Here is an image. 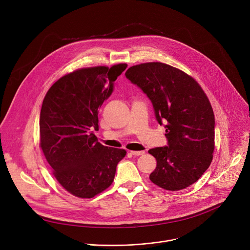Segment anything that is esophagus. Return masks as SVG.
Here are the masks:
<instances>
[{"label": "esophagus", "mask_w": 250, "mask_h": 250, "mask_svg": "<svg viewBox=\"0 0 250 250\" xmlns=\"http://www.w3.org/2000/svg\"><path fill=\"white\" fill-rule=\"evenodd\" d=\"M130 153L132 155H135V156H139V155H143L145 154V150H141V151H135V150H131Z\"/></svg>", "instance_id": "1"}]
</instances>
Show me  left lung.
Instances as JSON below:
<instances>
[{
    "label": "left lung",
    "mask_w": 250,
    "mask_h": 250,
    "mask_svg": "<svg viewBox=\"0 0 250 250\" xmlns=\"http://www.w3.org/2000/svg\"><path fill=\"white\" fill-rule=\"evenodd\" d=\"M125 75L147 96L166 128L168 146L148 150L157 162L150 181L167 190L188 188L213 158L215 118L208 98L192 77L162 62L131 66Z\"/></svg>",
    "instance_id": "left-lung-1"
}]
</instances>
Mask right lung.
I'll return each instance as SVG.
<instances>
[{"label": "right lung", "instance_id": "right-lung-1", "mask_svg": "<svg viewBox=\"0 0 250 250\" xmlns=\"http://www.w3.org/2000/svg\"><path fill=\"white\" fill-rule=\"evenodd\" d=\"M126 63L81 68L59 79L48 91L40 113V146L58 182L71 194L91 198L113 182L125 149L104 146L99 108L113 92Z\"/></svg>", "mask_w": 250, "mask_h": 250}]
</instances>
